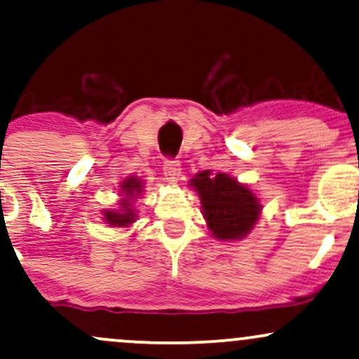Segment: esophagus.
Segmentation results:
<instances>
[{"label": "esophagus", "instance_id": "obj_1", "mask_svg": "<svg viewBox=\"0 0 359 359\" xmlns=\"http://www.w3.org/2000/svg\"><path fill=\"white\" fill-rule=\"evenodd\" d=\"M180 174H182V168H180L179 160H165L163 162V177L168 184H177L180 179Z\"/></svg>", "mask_w": 359, "mask_h": 359}]
</instances>
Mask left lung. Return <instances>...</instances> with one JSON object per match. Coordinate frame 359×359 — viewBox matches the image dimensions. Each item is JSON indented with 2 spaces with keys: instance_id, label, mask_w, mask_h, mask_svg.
Listing matches in <instances>:
<instances>
[{
  "instance_id": "8db88e82",
  "label": "left lung",
  "mask_w": 359,
  "mask_h": 359,
  "mask_svg": "<svg viewBox=\"0 0 359 359\" xmlns=\"http://www.w3.org/2000/svg\"><path fill=\"white\" fill-rule=\"evenodd\" d=\"M191 185L199 194L208 228L217 240H240L253 229L262 205L246 185L209 170L199 172Z\"/></svg>"
}]
</instances>
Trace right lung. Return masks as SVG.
<instances>
[{
    "label": "right lung",
    "instance_id": "obj_1",
    "mask_svg": "<svg viewBox=\"0 0 359 359\" xmlns=\"http://www.w3.org/2000/svg\"><path fill=\"white\" fill-rule=\"evenodd\" d=\"M121 196H125V199H121V208L116 211H104V221L106 224L118 226V228H126L131 222H135V214L133 203L135 199L142 192V180H138L137 177H128L125 182L121 184Z\"/></svg>",
    "mask_w": 359,
    "mask_h": 359
}]
</instances>
